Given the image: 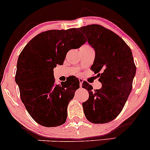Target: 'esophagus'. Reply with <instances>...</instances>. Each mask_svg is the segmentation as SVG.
I'll return each instance as SVG.
<instances>
[{
	"instance_id": "esophagus-1",
	"label": "esophagus",
	"mask_w": 150,
	"mask_h": 150,
	"mask_svg": "<svg viewBox=\"0 0 150 150\" xmlns=\"http://www.w3.org/2000/svg\"><path fill=\"white\" fill-rule=\"evenodd\" d=\"M79 82H80V87L81 88L82 87V84H83V81L82 79H79Z\"/></svg>"
}]
</instances>
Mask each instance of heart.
I'll return each mask as SVG.
<instances>
[{"label": "heart", "instance_id": "obj_1", "mask_svg": "<svg viewBox=\"0 0 150 150\" xmlns=\"http://www.w3.org/2000/svg\"><path fill=\"white\" fill-rule=\"evenodd\" d=\"M84 47H88V46H84Z\"/></svg>", "mask_w": 150, "mask_h": 150}]
</instances>
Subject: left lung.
Returning <instances> with one entry per match:
<instances>
[{
    "mask_svg": "<svg viewBox=\"0 0 150 150\" xmlns=\"http://www.w3.org/2000/svg\"><path fill=\"white\" fill-rule=\"evenodd\" d=\"M95 51L91 67L102 86L93 90L86 81L82 88L89 92L83 103L85 115L94 124L107 123L121 112L132 89L136 67L132 50L117 34L103 26L92 24L79 28Z\"/></svg>",
    "mask_w": 150,
    "mask_h": 150,
    "instance_id": "obj_1",
    "label": "left lung"
}]
</instances>
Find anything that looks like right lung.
Instances as JSON below:
<instances>
[{"instance_id": "1", "label": "right lung", "mask_w": 150, "mask_h": 150, "mask_svg": "<svg viewBox=\"0 0 150 150\" xmlns=\"http://www.w3.org/2000/svg\"><path fill=\"white\" fill-rule=\"evenodd\" d=\"M86 41L76 28L47 30L33 38L20 53L15 81L22 102L39 125L55 127L66 122L68 104L80 83L71 76L56 84L53 69L63 64L70 49H79Z\"/></svg>"}]
</instances>
